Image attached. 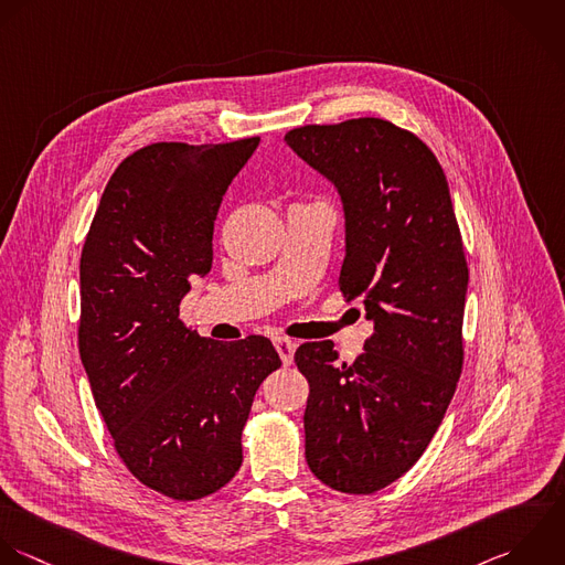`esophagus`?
Listing matches in <instances>:
<instances>
[{
	"label": "esophagus",
	"instance_id": "obj_1",
	"mask_svg": "<svg viewBox=\"0 0 565 565\" xmlns=\"http://www.w3.org/2000/svg\"><path fill=\"white\" fill-rule=\"evenodd\" d=\"M275 348L284 361V365H290L292 359H295V350H297V343L286 339V337H275Z\"/></svg>",
	"mask_w": 565,
	"mask_h": 565
}]
</instances>
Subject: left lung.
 I'll use <instances>...</instances> for the list:
<instances>
[{
	"label": "left lung",
	"instance_id": "obj_1",
	"mask_svg": "<svg viewBox=\"0 0 565 565\" xmlns=\"http://www.w3.org/2000/svg\"><path fill=\"white\" fill-rule=\"evenodd\" d=\"M288 147L328 178L345 215L339 275L374 334L352 365L330 341L303 343L306 460L330 489L370 495L425 454L462 372L469 268L434 151L383 118L290 129Z\"/></svg>",
	"mask_w": 565,
	"mask_h": 565
}]
</instances>
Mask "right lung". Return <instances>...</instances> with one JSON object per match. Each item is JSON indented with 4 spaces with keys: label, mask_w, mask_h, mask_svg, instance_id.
Returning a JSON list of instances; mask_svg holds the SVG:
<instances>
[{
    "label": "right lung",
    "mask_w": 565,
    "mask_h": 565,
    "mask_svg": "<svg viewBox=\"0 0 565 565\" xmlns=\"http://www.w3.org/2000/svg\"><path fill=\"white\" fill-rule=\"evenodd\" d=\"M259 138L153 142L111 173L81 253L78 352L116 454L145 487L202 500L242 465V429L281 365L266 337L191 332L180 301L213 264V226Z\"/></svg>",
    "instance_id": "add662e5"
}]
</instances>
